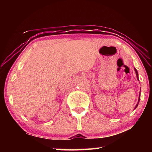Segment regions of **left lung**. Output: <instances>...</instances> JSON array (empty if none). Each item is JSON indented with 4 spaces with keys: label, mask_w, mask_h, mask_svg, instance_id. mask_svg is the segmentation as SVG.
Listing matches in <instances>:
<instances>
[{
    "label": "left lung",
    "mask_w": 152,
    "mask_h": 152,
    "mask_svg": "<svg viewBox=\"0 0 152 152\" xmlns=\"http://www.w3.org/2000/svg\"><path fill=\"white\" fill-rule=\"evenodd\" d=\"M135 73H136V76H137V80H139V77H138V72H137V70H136V69L135 68ZM140 95H139V99H138V102H137V104H136V106H135V109H136V107H137V106H138V104H139V102H140Z\"/></svg>",
    "instance_id": "obj_1"
}]
</instances>
